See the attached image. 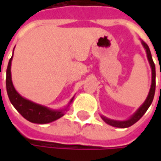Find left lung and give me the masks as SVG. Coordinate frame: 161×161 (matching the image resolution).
Wrapping results in <instances>:
<instances>
[{"label":"left lung","instance_id":"1","mask_svg":"<svg viewBox=\"0 0 161 161\" xmlns=\"http://www.w3.org/2000/svg\"><path fill=\"white\" fill-rule=\"evenodd\" d=\"M142 44L144 47V49L146 50V53H147V57L149 60V63L151 64L152 67V86H151V89H150V92L148 94V97L145 99L144 103L138 108V110L134 113V114L125 121H116V120H112V119H109L105 117L104 115H101V118L103 120L105 121L108 125H112L114 127H118V128H126V127L131 126L133 125V124H135L137 121H139L141 119V117L145 114V112L147 111V109L149 108V107L152 105V100H153V97H154V94H155V87H156V81H155V79H156V71H155V64L153 63V60L152 57V53L150 51V48L148 47V45L146 44L145 42L142 41Z\"/></svg>","mask_w":161,"mask_h":161}]
</instances>
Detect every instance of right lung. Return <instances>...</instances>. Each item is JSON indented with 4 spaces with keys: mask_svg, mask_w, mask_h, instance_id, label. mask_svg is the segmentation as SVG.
<instances>
[{
    "mask_svg": "<svg viewBox=\"0 0 161 161\" xmlns=\"http://www.w3.org/2000/svg\"><path fill=\"white\" fill-rule=\"evenodd\" d=\"M12 56L9 59L7 71H6V89H7L9 101L17 109V111L21 114L25 119L34 124H48L62 117L64 114L65 111L68 109L70 104L72 102L73 97L71 99L67 108L64 109H60V110L50 109L45 106H41L39 104H36V103L24 98L16 91L12 83V80H11L10 66H11Z\"/></svg>",
    "mask_w": 161,
    "mask_h": 161,
    "instance_id": "obj_1",
    "label": "right lung"
}]
</instances>
